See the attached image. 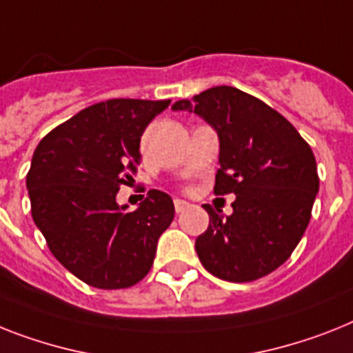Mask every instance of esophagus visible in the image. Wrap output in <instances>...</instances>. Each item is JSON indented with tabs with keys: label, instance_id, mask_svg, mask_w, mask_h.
Here are the masks:
<instances>
[{
	"label": "esophagus",
	"instance_id": "esophagus-1",
	"mask_svg": "<svg viewBox=\"0 0 353 353\" xmlns=\"http://www.w3.org/2000/svg\"><path fill=\"white\" fill-rule=\"evenodd\" d=\"M189 208H191V203L185 202V200H174V211L176 212L188 211Z\"/></svg>",
	"mask_w": 353,
	"mask_h": 353
}]
</instances>
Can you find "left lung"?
<instances>
[{
  "label": "left lung",
  "instance_id": "8db88e82",
  "mask_svg": "<svg viewBox=\"0 0 353 353\" xmlns=\"http://www.w3.org/2000/svg\"><path fill=\"white\" fill-rule=\"evenodd\" d=\"M196 113L218 133L214 194L234 193L232 214L203 209L208 231L194 241L212 276L243 283L283 265L301 240L319 191L310 145L270 106L232 86H214L173 104Z\"/></svg>",
  "mask_w": 353,
  "mask_h": 353
}]
</instances>
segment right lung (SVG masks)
I'll use <instances>...</instances> for the list:
<instances>
[{
  "label": "right lung",
  "mask_w": 353,
  "mask_h": 353,
  "mask_svg": "<svg viewBox=\"0 0 353 353\" xmlns=\"http://www.w3.org/2000/svg\"><path fill=\"white\" fill-rule=\"evenodd\" d=\"M170 103L93 104L54 128L34 151L26 174L32 218L57 261L92 287L139 283L173 222V200L157 189L135 211L117 203L119 188L141 160L142 133Z\"/></svg>",
  "instance_id": "obj_1"
}]
</instances>
